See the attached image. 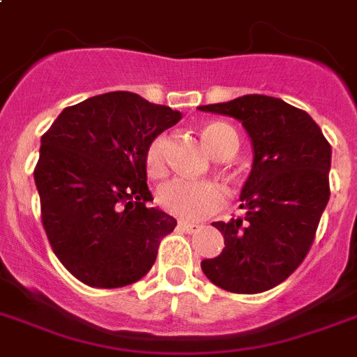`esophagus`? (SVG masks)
Segmentation results:
<instances>
[{
    "label": "esophagus",
    "mask_w": 357,
    "mask_h": 357,
    "mask_svg": "<svg viewBox=\"0 0 357 357\" xmlns=\"http://www.w3.org/2000/svg\"><path fill=\"white\" fill-rule=\"evenodd\" d=\"M178 228L182 229V231H185V234H197L200 229L199 225H190V222H184V220H181L178 222Z\"/></svg>",
    "instance_id": "1"
}]
</instances>
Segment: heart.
Instances as JSON below:
<instances>
[{
  "label": "heart",
  "instance_id": "b5f03b06",
  "mask_svg": "<svg viewBox=\"0 0 357 357\" xmlns=\"http://www.w3.org/2000/svg\"><path fill=\"white\" fill-rule=\"evenodd\" d=\"M206 146L219 157L222 153L237 151L238 138L231 126L225 122H211L202 129ZM166 137L158 135L153 138L146 151V169L151 176L166 173ZM157 202L162 210L175 215L182 220L197 222L217 211L226 204V190L215 181H193L184 176H175L164 182L157 190Z\"/></svg>",
  "mask_w": 357,
  "mask_h": 357
}]
</instances>
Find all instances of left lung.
Listing matches in <instances>:
<instances>
[{
    "label": "left lung",
    "mask_w": 357,
    "mask_h": 357,
    "mask_svg": "<svg viewBox=\"0 0 357 357\" xmlns=\"http://www.w3.org/2000/svg\"><path fill=\"white\" fill-rule=\"evenodd\" d=\"M200 111L243 123L253 164L241 191L243 219L213 222L225 250L200 268L213 284L234 294L278 287L305 261L331 197L332 147L303 109L264 94H246Z\"/></svg>",
    "instance_id": "left-lung-1"
}]
</instances>
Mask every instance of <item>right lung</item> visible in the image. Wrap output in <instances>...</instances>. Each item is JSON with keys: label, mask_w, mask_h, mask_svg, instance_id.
<instances>
[{"label": "right lung", "mask_w": 357, "mask_h": 357, "mask_svg": "<svg viewBox=\"0 0 357 357\" xmlns=\"http://www.w3.org/2000/svg\"><path fill=\"white\" fill-rule=\"evenodd\" d=\"M128 91L66 107L41 137L34 169L41 222L52 252L78 281L120 288L151 270L176 220L147 188L146 151L181 120Z\"/></svg>", "instance_id": "1"}]
</instances>
